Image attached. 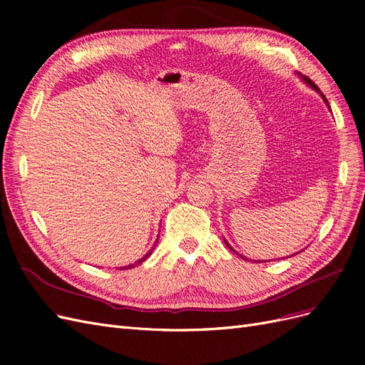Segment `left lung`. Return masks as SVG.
<instances>
[{
    "label": "left lung",
    "instance_id": "obj_1",
    "mask_svg": "<svg viewBox=\"0 0 365 365\" xmlns=\"http://www.w3.org/2000/svg\"><path fill=\"white\" fill-rule=\"evenodd\" d=\"M302 79H303V82H304V83H307L309 86H311V88H314V90H315V91H318L319 94H322V97H323V101H324V103H326V105L329 106V102H327V98L324 97V94H323L322 91H319V88H318V86H317V85H315V83H314V82H312L311 79H309V77H304V76H302ZM329 108H330V106H329ZM224 240H225V239H224ZM225 245H227V247H228V248H230L231 251H235L233 248H231V247L228 245V242H227V240H225ZM295 254H297V252H295ZM292 256H294V254H292ZM240 257H242V259H244V260H248V259H245L244 256H240ZM289 257H291V256H289Z\"/></svg>",
    "mask_w": 365,
    "mask_h": 365
}]
</instances>
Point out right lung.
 I'll return each mask as SVG.
<instances>
[{"label": "right lung", "mask_w": 365, "mask_h": 365, "mask_svg": "<svg viewBox=\"0 0 365 365\" xmlns=\"http://www.w3.org/2000/svg\"><path fill=\"white\" fill-rule=\"evenodd\" d=\"M157 242H158V239L155 240V244H153V247H152V248L149 250V252H146V254H145V256H143V257H141L140 260H137L135 263H129V264H128V267H123V268H120V269H130V268H134V267H135V264H140V263H143V262H145V260H146V259H148V257L150 256V254H152L153 248H155V245H157Z\"/></svg>", "instance_id": "1"}]
</instances>
